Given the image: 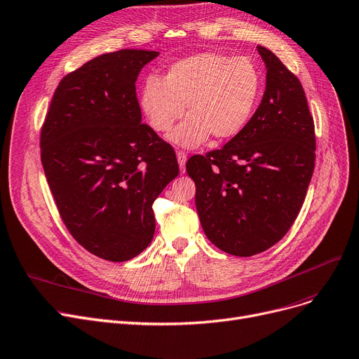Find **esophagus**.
Segmentation results:
<instances>
[{"label":"esophagus","instance_id":"obj_1","mask_svg":"<svg viewBox=\"0 0 359 359\" xmlns=\"http://www.w3.org/2000/svg\"><path fill=\"white\" fill-rule=\"evenodd\" d=\"M176 155H177V163H179L180 171H182V173H184V170H186V160H188V157H186V154H184L183 151H177Z\"/></svg>","mask_w":359,"mask_h":359}]
</instances>
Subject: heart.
Returning a JSON list of instances; mask_svg holds the SVG:
<instances>
[{
  "instance_id": "b5f03b06",
  "label": "heart",
  "mask_w": 359,
  "mask_h": 359,
  "mask_svg": "<svg viewBox=\"0 0 359 359\" xmlns=\"http://www.w3.org/2000/svg\"><path fill=\"white\" fill-rule=\"evenodd\" d=\"M261 90V76L255 65L245 57L218 53H199L175 61L164 79L149 76L139 105L152 130L168 132L177 147L192 149L204 145L210 136L229 141L238 136L251 120Z\"/></svg>"
}]
</instances>
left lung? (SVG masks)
Listing matches in <instances>:
<instances>
[{"label": "left lung", "instance_id": "8db88e82", "mask_svg": "<svg viewBox=\"0 0 359 359\" xmlns=\"http://www.w3.org/2000/svg\"><path fill=\"white\" fill-rule=\"evenodd\" d=\"M257 50L267 69L257 111L222 149L186 163L205 236L236 257L267 251L286 235L316 165L314 120L299 79L270 50Z\"/></svg>", "mask_w": 359, "mask_h": 359}]
</instances>
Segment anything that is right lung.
<instances>
[{
  "label": "right lung",
  "mask_w": 359,
  "mask_h": 359,
  "mask_svg": "<svg viewBox=\"0 0 359 359\" xmlns=\"http://www.w3.org/2000/svg\"><path fill=\"white\" fill-rule=\"evenodd\" d=\"M158 51L98 55L58 83L41 132V161L72 236L123 262L154 238V201L177 177L175 149L148 124L136 79Z\"/></svg>",
  "instance_id": "obj_1"
}]
</instances>
